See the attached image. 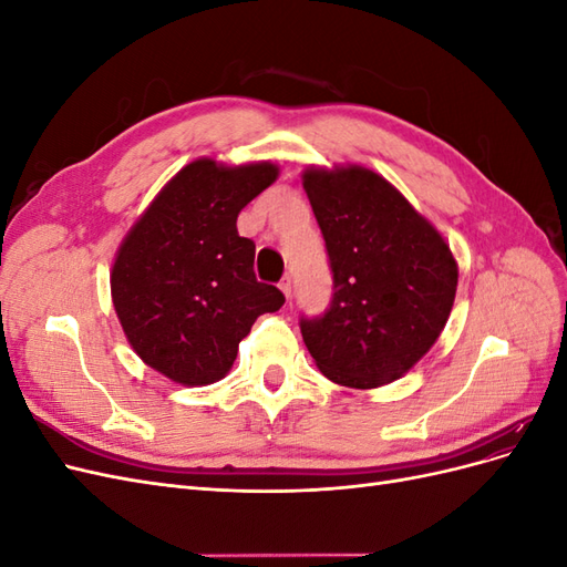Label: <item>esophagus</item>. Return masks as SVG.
Wrapping results in <instances>:
<instances>
[{"label": "esophagus", "instance_id": "34e87169", "mask_svg": "<svg viewBox=\"0 0 567 567\" xmlns=\"http://www.w3.org/2000/svg\"><path fill=\"white\" fill-rule=\"evenodd\" d=\"M279 288H281V293L290 300V296H293V281H290V279L286 277V279L279 284Z\"/></svg>", "mask_w": 567, "mask_h": 567}]
</instances>
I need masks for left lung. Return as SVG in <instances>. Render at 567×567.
<instances>
[{"label": "left lung", "instance_id": "left-lung-1", "mask_svg": "<svg viewBox=\"0 0 567 567\" xmlns=\"http://www.w3.org/2000/svg\"><path fill=\"white\" fill-rule=\"evenodd\" d=\"M310 198L333 271L331 307L300 319L326 379L381 388L435 346L456 298L450 244L385 177L362 165L307 167Z\"/></svg>", "mask_w": 567, "mask_h": 567}]
</instances>
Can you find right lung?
I'll return each instance as SVG.
<instances>
[{"label":"right lung","instance_id":"1","mask_svg":"<svg viewBox=\"0 0 567 567\" xmlns=\"http://www.w3.org/2000/svg\"><path fill=\"white\" fill-rule=\"evenodd\" d=\"M269 161L184 165L120 244L111 298L142 362L179 385H210L229 373L255 319L286 302L255 279V244L236 217L277 182Z\"/></svg>","mask_w":567,"mask_h":567}]
</instances>
